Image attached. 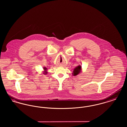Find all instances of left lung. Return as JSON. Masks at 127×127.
<instances>
[{
  "label": "left lung",
  "mask_w": 127,
  "mask_h": 127,
  "mask_svg": "<svg viewBox=\"0 0 127 127\" xmlns=\"http://www.w3.org/2000/svg\"><path fill=\"white\" fill-rule=\"evenodd\" d=\"M81 72H82V66L81 65H79L74 68L72 74L73 76H77V75H78Z\"/></svg>",
  "instance_id": "left-lung-1"
}]
</instances>
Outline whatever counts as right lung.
I'll list each match as a JSON object with an SVG mask.
<instances>
[{
    "instance_id": "obj_1",
    "label": "right lung",
    "mask_w": 127,
    "mask_h": 127,
    "mask_svg": "<svg viewBox=\"0 0 127 127\" xmlns=\"http://www.w3.org/2000/svg\"><path fill=\"white\" fill-rule=\"evenodd\" d=\"M43 69H44V71L43 72V74L44 75H46L47 74H48V71H47V69L48 68L46 67H43Z\"/></svg>"
}]
</instances>
